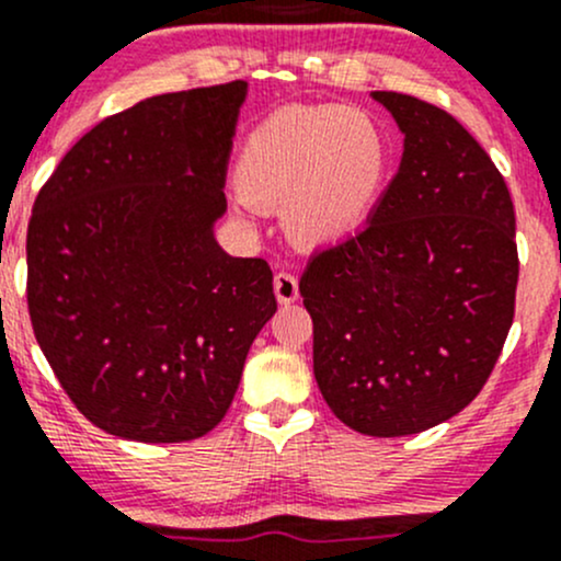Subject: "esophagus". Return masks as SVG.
I'll return each mask as SVG.
<instances>
[{
	"label": "esophagus",
	"instance_id": "34e87169",
	"mask_svg": "<svg viewBox=\"0 0 561 561\" xmlns=\"http://www.w3.org/2000/svg\"><path fill=\"white\" fill-rule=\"evenodd\" d=\"M273 288H275V297H278L280 305L297 302L299 283H297V278H294L291 273H286V270H278V273H275Z\"/></svg>",
	"mask_w": 561,
	"mask_h": 561
}]
</instances>
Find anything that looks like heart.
<instances>
[{"label": "heart", "mask_w": 561, "mask_h": 561, "mask_svg": "<svg viewBox=\"0 0 561 561\" xmlns=\"http://www.w3.org/2000/svg\"><path fill=\"white\" fill-rule=\"evenodd\" d=\"M390 168L382 123L360 106H302L270 117L238 160L240 195L283 210V227L305 249L353 238L369 219Z\"/></svg>", "instance_id": "1"}]
</instances>
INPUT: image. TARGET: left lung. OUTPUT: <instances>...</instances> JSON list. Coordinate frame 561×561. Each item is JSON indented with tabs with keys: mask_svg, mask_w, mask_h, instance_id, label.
<instances>
[{
	"mask_svg": "<svg viewBox=\"0 0 561 561\" xmlns=\"http://www.w3.org/2000/svg\"><path fill=\"white\" fill-rule=\"evenodd\" d=\"M371 99L403 134L399 173L364 230L310 259L299 294L329 409L393 438L484 388L514 323L519 256L508 186L479 141L414 95Z\"/></svg>",
	"mask_w": 561,
	"mask_h": 561,
	"instance_id": "left-lung-1",
	"label": "left lung"
}]
</instances>
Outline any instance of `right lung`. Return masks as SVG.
Instances as JSON below:
<instances>
[{"label":"right lung","instance_id":"1","mask_svg":"<svg viewBox=\"0 0 561 561\" xmlns=\"http://www.w3.org/2000/svg\"><path fill=\"white\" fill-rule=\"evenodd\" d=\"M245 93L234 80L101 119L34 201V336L66 396L112 436H206L278 310L270 264L230 256L214 238Z\"/></svg>","mask_w":561,"mask_h":561}]
</instances>
